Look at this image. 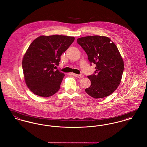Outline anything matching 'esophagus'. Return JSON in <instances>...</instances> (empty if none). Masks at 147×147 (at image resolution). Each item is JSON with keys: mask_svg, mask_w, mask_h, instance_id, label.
Instances as JSON below:
<instances>
[{"mask_svg": "<svg viewBox=\"0 0 147 147\" xmlns=\"http://www.w3.org/2000/svg\"><path fill=\"white\" fill-rule=\"evenodd\" d=\"M72 75L74 76V77H78L79 79H81V78H83V76L82 75H79V74H75V73H72Z\"/></svg>", "mask_w": 147, "mask_h": 147, "instance_id": "obj_1", "label": "esophagus"}]
</instances>
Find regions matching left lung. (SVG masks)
<instances>
[{
    "instance_id": "left-lung-1",
    "label": "left lung",
    "mask_w": 147,
    "mask_h": 147,
    "mask_svg": "<svg viewBox=\"0 0 147 147\" xmlns=\"http://www.w3.org/2000/svg\"><path fill=\"white\" fill-rule=\"evenodd\" d=\"M77 42L86 53L90 65H96L94 74L88 76L91 85L86 92L95 99L111 95L119 86L124 70V62L118 48L104 36L82 37Z\"/></svg>"
}]
</instances>
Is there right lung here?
Segmentation results:
<instances>
[{"label": "right lung", "mask_w": 147, "mask_h": 147, "mask_svg": "<svg viewBox=\"0 0 147 147\" xmlns=\"http://www.w3.org/2000/svg\"><path fill=\"white\" fill-rule=\"evenodd\" d=\"M74 37L42 35L30 44L22 61L26 86L34 94L49 97L60 89L64 74L54 69L61 55L74 40Z\"/></svg>", "instance_id": "add662e5"}]
</instances>
